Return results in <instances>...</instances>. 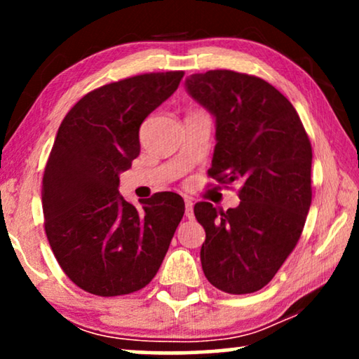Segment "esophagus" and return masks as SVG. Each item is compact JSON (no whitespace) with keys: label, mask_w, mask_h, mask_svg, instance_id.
I'll return each instance as SVG.
<instances>
[{"label":"esophagus","mask_w":359,"mask_h":359,"mask_svg":"<svg viewBox=\"0 0 359 359\" xmlns=\"http://www.w3.org/2000/svg\"><path fill=\"white\" fill-rule=\"evenodd\" d=\"M184 215L188 219H193L194 217V212H193V201L191 199H186L184 201Z\"/></svg>","instance_id":"34e87169"}]
</instances>
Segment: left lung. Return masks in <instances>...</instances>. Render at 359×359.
I'll list each match as a JSON object with an SVG mask.
<instances>
[{"mask_svg": "<svg viewBox=\"0 0 359 359\" xmlns=\"http://www.w3.org/2000/svg\"><path fill=\"white\" fill-rule=\"evenodd\" d=\"M186 88L215 117L209 176L242 186L235 209L194 205L205 230L203 271L224 292L259 291L301 238L312 203L311 140L287 97L262 78L209 70L186 78Z\"/></svg>", "mask_w": 359, "mask_h": 359, "instance_id": "1", "label": "left lung"}]
</instances>
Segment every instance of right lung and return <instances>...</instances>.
Masks as SVG:
<instances>
[{
    "label": "right lung",
    "instance_id": "1",
    "mask_svg": "<svg viewBox=\"0 0 359 359\" xmlns=\"http://www.w3.org/2000/svg\"><path fill=\"white\" fill-rule=\"evenodd\" d=\"M184 72L145 73L88 93L58 127L42 180L46 233L63 273L95 296H124L158 271L184 214L176 193L142 201L119 194V175L140 154L145 117Z\"/></svg>",
    "mask_w": 359,
    "mask_h": 359
}]
</instances>
